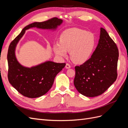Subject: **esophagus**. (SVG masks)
Listing matches in <instances>:
<instances>
[{
	"instance_id": "obj_1",
	"label": "esophagus",
	"mask_w": 128,
	"mask_h": 128,
	"mask_svg": "<svg viewBox=\"0 0 128 128\" xmlns=\"http://www.w3.org/2000/svg\"><path fill=\"white\" fill-rule=\"evenodd\" d=\"M66 69H69V68H70V67H71V66H70V65L69 64H66Z\"/></svg>"
}]
</instances>
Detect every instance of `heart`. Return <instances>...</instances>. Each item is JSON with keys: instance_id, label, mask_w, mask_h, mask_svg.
<instances>
[{"instance_id": "heart-1", "label": "heart", "mask_w": 128, "mask_h": 128, "mask_svg": "<svg viewBox=\"0 0 128 128\" xmlns=\"http://www.w3.org/2000/svg\"><path fill=\"white\" fill-rule=\"evenodd\" d=\"M96 46V39L92 33L79 28H71L61 34L60 42L53 45V50L60 57L66 56L69 52L73 62L83 64L90 59Z\"/></svg>"}]
</instances>
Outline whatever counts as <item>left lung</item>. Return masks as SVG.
Instances as JSON below:
<instances>
[{
	"mask_svg": "<svg viewBox=\"0 0 128 128\" xmlns=\"http://www.w3.org/2000/svg\"><path fill=\"white\" fill-rule=\"evenodd\" d=\"M118 58L116 45L101 28L98 45L91 57L75 68L74 84L77 90L88 97L102 94L117 78Z\"/></svg>",
	"mask_w": 128,
	"mask_h": 128,
	"instance_id": "left-lung-1",
	"label": "left lung"
}]
</instances>
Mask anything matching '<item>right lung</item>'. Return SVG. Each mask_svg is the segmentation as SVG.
Here are the masks:
<instances>
[{
    "instance_id": "right-lung-1",
    "label": "right lung",
    "mask_w": 128,
    "mask_h": 128,
    "mask_svg": "<svg viewBox=\"0 0 128 128\" xmlns=\"http://www.w3.org/2000/svg\"><path fill=\"white\" fill-rule=\"evenodd\" d=\"M63 21L56 18L42 22H34L26 26L10 42L7 53L9 82L22 95L35 98L46 94L52 86L56 75L66 66L65 63L47 61L31 68L23 66L15 56V48L26 30L31 28L56 30Z\"/></svg>"
}]
</instances>
